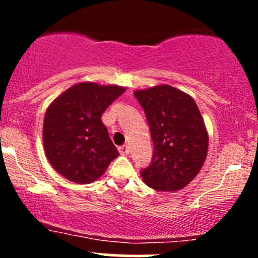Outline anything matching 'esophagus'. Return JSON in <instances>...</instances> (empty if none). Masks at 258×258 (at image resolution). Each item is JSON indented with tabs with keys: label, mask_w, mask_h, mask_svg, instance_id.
Returning a JSON list of instances; mask_svg holds the SVG:
<instances>
[{
	"label": "esophagus",
	"mask_w": 258,
	"mask_h": 258,
	"mask_svg": "<svg viewBox=\"0 0 258 258\" xmlns=\"http://www.w3.org/2000/svg\"><path fill=\"white\" fill-rule=\"evenodd\" d=\"M118 152L121 153L122 156L127 155V153L130 152V148H128V146H126V145H123V146H119V147H118Z\"/></svg>",
	"instance_id": "1"
}]
</instances>
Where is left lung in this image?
<instances>
[{"label":"left lung","mask_w":258,"mask_h":258,"mask_svg":"<svg viewBox=\"0 0 258 258\" xmlns=\"http://www.w3.org/2000/svg\"><path fill=\"white\" fill-rule=\"evenodd\" d=\"M153 141L152 162L141 172L147 186L173 192L197 175L209 152V132L196 102L170 85L136 90Z\"/></svg>","instance_id":"1"}]
</instances>
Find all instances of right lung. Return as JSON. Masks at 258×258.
<instances>
[{
  "label": "right lung",
  "mask_w": 258,
  "mask_h": 258,
  "mask_svg": "<svg viewBox=\"0 0 258 258\" xmlns=\"http://www.w3.org/2000/svg\"><path fill=\"white\" fill-rule=\"evenodd\" d=\"M124 91L117 85L80 82L52 101L42 137L54 171L77 184L91 183L106 172L119 153L101 117Z\"/></svg>",
  "instance_id": "add662e5"
}]
</instances>
